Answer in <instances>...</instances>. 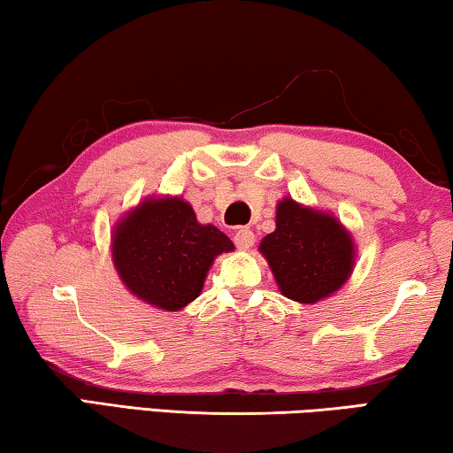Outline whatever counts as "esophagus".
Returning a JSON list of instances; mask_svg holds the SVG:
<instances>
[{
    "label": "esophagus",
    "instance_id": "esophagus-1",
    "mask_svg": "<svg viewBox=\"0 0 453 453\" xmlns=\"http://www.w3.org/2000/svg\"><path fill=\"white\" fill-rule=\"evenodd\" d=\"M234 242L240 250H250L254 246V232L250 227H240L234 235Z\"/></svg>",
    "mask_w": 453,
    "mask_h": 453
}]
</instances>
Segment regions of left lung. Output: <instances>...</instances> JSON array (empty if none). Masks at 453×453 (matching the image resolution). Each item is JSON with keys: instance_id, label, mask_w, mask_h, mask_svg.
<instances>
[{"instance_id": "1", "label": "left lung", "mask_w": 453, "mask_h": 453, "mask_svg": "<svg viewBox=\"0 0 453 453\" xmlns=\"http://www.w3.org/2000/svg\"><path fill=\"white\" fill-rule=\"evenodd\" d=\"M260 252L287 299L303 305L326 299L346 285L354 268V240L332 213L285 197L276 205V229Z\"/></svg>"}]
</instances>
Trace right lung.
Listing matches in <instances>:
<instances>
[{
    "label": "right lung",
    "mask_w": 453,
    "mask_h": 453,
    "mask_svg": "<svg viewBox=\"0 0 453 453\" xmlns=\"http://www.w3.org/2000/svg\"><path fill=\"white\" fill-rule=\"evenodd\" d=\"M234 244L211 224H199L180 197H148L118 221L111 258L127 291L148 305L180 311L203 288L215 256Z\"/></svg>",
    "instance_id": "right-lung-1"
}]
</instances>
